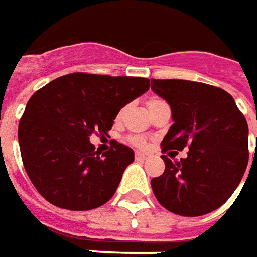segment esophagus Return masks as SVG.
Returning a JSON list of instances; mask_svg holds the SVG:
<instances>
[{
    "instance_id": "obj_1",
    "label": "esophagus",
    "mask_w": 257,
    "mask_h": 257,
    "mask_svg": "<svg viewBox=\"0 0 257 257\" xmlns=\"http://www.w3.org/2000/svg\"><path fill=\"white\" fill-rule=\"evenodd\" d=\"M136 159H137V160H146V159H150V154L142 153V152H136Z\"/></svg>"
}]
</instances>
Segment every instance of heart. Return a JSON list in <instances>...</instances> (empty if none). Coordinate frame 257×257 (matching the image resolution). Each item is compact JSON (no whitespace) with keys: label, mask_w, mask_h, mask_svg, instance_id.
<instances>
[{"label":"heart","mask_w":257,"mask_h":257,"mask_svg":"<svg viewBox=\"0 0 257 257\" xmlns=\"http://www.w3.org/2000/svg\"><path fill=\"white\" fill-rule=\"evenodd\" d=\"M157 101H162V100H157V98H152V100L149 101V105H152V104L157 103ZM121 113H123V111H120V113H118V118L121 117ZM128 140H130V142H132L134 146H139V147H143V146H144V140L142 139V137H139V136H133V137H130Z\"/></svg>","instance_id":"1"}]
</instances>
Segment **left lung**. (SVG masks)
<instances>
[{
	"instance_id": "8db88e82",
	"label": "left lung",
	"mask_w": 257,
	"mask_h": 257,
	"mask_svg": "<svg viewBox=\"0 0 257 257\" xmlns=\"http://www.w3.org/2000/svg\"><path fill=\"white\" fill-rule=\"evenodd\" d=\"M152 90L172 108L174 123L164 136L167 150L189 149L152 179L159 203L169 212L194 217L219 209L236 190L249 162V128L233 97L219 87L187 80H154Z\"/></svg>"
}]
</instances>
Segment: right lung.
<instances>
[{
    "label": "right lung",
    "mask_w": 257,
    "mask_h": 257,
    "mask_svg": "<svg viewBox=\"0 0 257 257\" xmlns=\"http://www.w3.org/2000/svg\"><path fill=\"white\" fill-rule=\"evenodd\" d=\"M149 78L73 73L35 91L18 124L25 172L47 202L91 210L117 190L134 152L113 140L100 156L91 134H107L125 104L149 90Z\"/></svg>",
    "instance_id": "add662e5"
}]
</instances>
